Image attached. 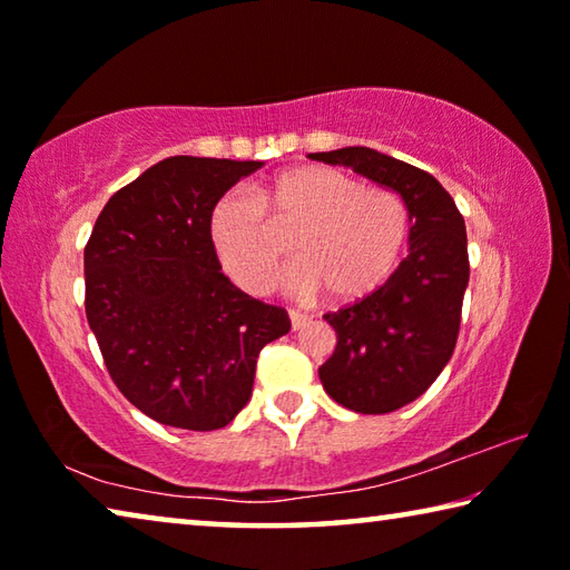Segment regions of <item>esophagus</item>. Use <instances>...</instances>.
<instances>
[{
	"instance_id": "obj_1",
	"label": "esophagus",
	"mask_w": 570,
	"mask_h": 570,
	"mask_svg": "<svg viewBox=\"0 0 570 570\" xmlns=\"http://www.w3.org/2000/svg\"><path fill=\"white\" fill-rule=\"evenodd\" d=\"M288 320H292V330L294 332H298V330H304V326L308 324V316L306 314H302V312H288Z\"/></svg>"
}]
</instances>
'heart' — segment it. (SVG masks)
<instances>
[{
	"mask_svg": "<svg viewBox=\"0 0 570 570\" xmlns=\"http://www.w3.org/2000/svg\"><path fill=\"white\" fill-rule=\"evenodd\" d=\"M210 244L224 272L248 294H266L298 264V296L326 294L354 304L387 282L407 244L404 200L384 186L326 166H296L250 188V198L226 196L210 214Z\"/></svg>",
	"mask_w": 570,
	"mask_h": 570,
	"instance_id": "1",
	"label": "heart"
}]
</instances>
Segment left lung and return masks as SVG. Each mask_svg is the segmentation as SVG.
I'll list each match as a JSON object with an SVG mask.
<instances>
[{
  "label": "left lung",
  "instance_id": "left-lung-1",
  "mask_svg": "<svg viewBox=\"0 0 570 570\" xmlns=\"http://www.w3.org/2000/svg\"><path fill=\"white\" fill-rule=\"evenodd\" d=\"M397 190L410 214V254L377 292L326 312L336 350L320 366L326 394L360 414H387L420 397L458 344L470 262L465 220L450 193L410 163L372 148L312 153Z\"/></svg>",
  "mask_w": 570,
  "mask_h": 570
}]
</instances>
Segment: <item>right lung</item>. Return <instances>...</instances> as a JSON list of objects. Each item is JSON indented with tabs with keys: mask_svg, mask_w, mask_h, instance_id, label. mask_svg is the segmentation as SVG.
I'll return each instance as SVG.
<instances>
[{
	"mask_svg": "<svg viewBox=\"0 0 570 570\" xmlns=\"http://www.w3.org/2000/svg\"><path fill=\"white\" fill-rule=\"evenodd\" d=\"M258 160L173 156L122 186L85 246V314L125 400L160 424L210 432L250 397L286 308L220 274L210 214Z\"/></svg>",
	"mask_w": 570,
	"mask_h": 570,
	"instance_id": "right-lung-1",
	"label": "right lung"
}]
</instances>
